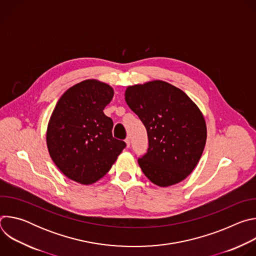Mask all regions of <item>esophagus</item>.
<instances>
[{
    "mask_svg": "<svg viewBox=\"0 0 256 256\" xmlns=\"http://www.w3.org/2000/svg\"><path fill=\"white\" fill-rule=\"evenodd\" d=\"M126 147L130 148V136H126Z\"/></svg>",
    "mask_w": 256,
    "mask_h": 256,
    "instance_id": "obj_1",
    "label": "esophagus"
}]
</instances>
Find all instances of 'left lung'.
Instances as JSON below:
<instances>
[{"label":"left lung","instance_id":"1","mask_svg":"<svg viewBox=\"0 0 256 256\" xmlns=\"http://www.w3.org/2000/svg\"><path fill=\"white\" fill-rule=\"evenodd\" d=\"M124 96L148 134V151L138 159L144 174L161 188L186 179L198 165L206 140L200 108L184 91L160 80L128 86Z\"/></svg>","mask_w":256,"mask_h":256}]
</instances>
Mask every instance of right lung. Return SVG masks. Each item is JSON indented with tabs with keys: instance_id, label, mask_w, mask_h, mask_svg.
Returning <instances> with one entry per match:
<instances>
[{
	"instance_id": "add662e5",
	"label": "right lung",
	"mask_w": 256,
	"mask_h": 256,
	"mask_svg": "<svg viewBox=\"0 0 256 256\" xmlns=\"http://www.w3.org/2000/svg\"><path fill=\"white\" fill-rule=\"evenodd\" d=\"M114 95L103 82L85 80L58 99L46 130V144L56 167L70 179L92 184L102 178L126 148L112 136L114 122L103 109Z\"/></svg>"
}]
</instances>
